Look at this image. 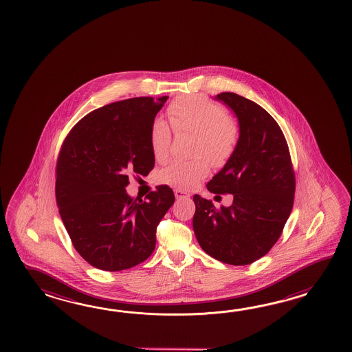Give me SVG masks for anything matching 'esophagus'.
I'll return each instance as SVG.
<instances>
[{
    "mask_svg": "<svg viewBox=\"0 0 352 352\" xmlns=\"http://www.w3.org/2000/svg\"><path fill=\"white\" fill-rule=\"evenodd\" d=\"M175 196H176V199H188L190 197V194L186 192V191H184V190H175Z\"/></svg>",
    "mask_w": 352,
    "mask_h": 352,
    "instance_id": "obj_1",
    "label": "esophagus"
}]
</instances>
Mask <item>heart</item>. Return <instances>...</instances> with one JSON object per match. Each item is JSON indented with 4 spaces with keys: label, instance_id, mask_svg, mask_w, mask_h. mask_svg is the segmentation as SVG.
Wrapping results in <instances>:
<instances>
[{
    "label": "heart",
    "instance_id": "heart-1",
    "mask_svg": "<svg viewBox=\"0 0 352 352\" xmlns=\"http://www.w3.org/2000/svg\"><path fill=\"white\" fill-rule=\"evenodd\" d=\"M170 124L175 132L195 133L192 160H175L158 175L166 185L186 190L204 179L211 164L221 167L229 162L238 148L240 127L228 116L221 105L209 98L190 94L175 99L167 109ZM173 142L171 128L165 120L152 122L150 128L151 150L153 157L164 162L170 155Z\"/></svg>",
    "mask_w": 352,
    "mask_h": 352
}]
</instances>
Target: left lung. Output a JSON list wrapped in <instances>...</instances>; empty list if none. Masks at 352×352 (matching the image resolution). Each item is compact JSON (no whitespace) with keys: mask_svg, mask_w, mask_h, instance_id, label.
<instances>
[{"mask_svg":"<svg viewBox=\"0 0 352 352\" xmlns=\"http://www.w3.org/2000/svg\"><path fill=\"white\" fill-rule=\"evenodd\" d=\"M215 99L238 117L240 141L229 162L206 185L232 194V206L217 209L194 195L192 226L205 253L232 265H248L270 252L292 211L296 176L285 135L261 105L235 93Z\"/></svg>","mask_w":352,"mask_h":352,"instance_id":"left-lung-1","label":"left lung"}]
</instances>
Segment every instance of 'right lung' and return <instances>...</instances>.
Instances as JSON below:
<instances>
[{
	"label": "right lung",
	"instance_id": "add662e5",
	"mask_svg": "<svg viewBox=\"0 0 352 352\" xmlns=\"http://www.w3.org/2000/svg\"><path fill=\"white\" fill-rule=\"evenodd\" d=\"M168 97L131 98L104 105L70 129L56 162L55 196L75 250L98 270L132 268L156 247V229L175 202L160 185L132 199L129 175L155 166L150 128Z\"/></svg>",
	"mask_w": 352,
	"mask_h": 352
}]
</instances>
